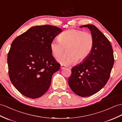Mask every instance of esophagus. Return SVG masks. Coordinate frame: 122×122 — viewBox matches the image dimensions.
I'll list each match as a JSON object with an SVG mask.
<instances>
[{"mask_svg": "<svg viewBox=\"0 0 122 122\" xmlns=\"http://www.w3.org/2000/svg\"><path fill=\"white\" fill-rule=\"evenodd\" d=\"M65 68H66V67H65V66H64V65H61V69H65Z\"/></svg>", "mask_w": 122, "mask_h": 122, "instance_id": "1", "label": "esophagus"}]
</instances>
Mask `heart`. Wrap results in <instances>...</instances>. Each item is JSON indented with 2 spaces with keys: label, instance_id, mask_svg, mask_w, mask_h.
<instances>
[{
  "label": "heart",
  "instance_id": "obj_1",
  "mask_svg": "<svg viewBox=\"0 0 122 122\" xmlns=\"http://www.w3.org/2000/svg\"><path fill=\"white\" fill-rule=\"evenodd\" d=\"M58 40H53L50 47L55 58L60 57L66 49L67 52L58 59L64 65L84 61L90 55L94 46L93 35L80 29L65 31L59 35Z\"/></svg>",
  "mask_w": 122,
  "mask_h": 122
}]
</instances>
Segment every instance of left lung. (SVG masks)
I'll list each match as a JSON object with an SVG mask.
<instances>
[{
  "label": "left lung",
  "mask_w": 122,
  "mask_h": 122,
  "mask_svg": "<svg viewBox=\"0 0 122 122\" xmlns=\"http://www.w3.org/2000/svg\"><path fill=\"white\" fill-rule=\"evenodd\" d=\"M83 27L90 29L94 46L88 57L71 69L68 84L76 94L88 97L105 86L110 76L114 59L111 43L105 36L94 25L80 27Z\"/></svg>",
  "instance_id": "left-lung-1"
}]
</instances>
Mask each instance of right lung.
I'll return each mask as SVG.
<instances>
[{
    "instance_id": "1",
    "label": "right lung",
    "mask_w": 122,
    "mask_h": 122,
    "mask_svg": "<svg viewBox=\"0 0 122 122\" xmlns=\"http://www.w3.org/2000/svg\"><path fill=\"white\" fill-rule=\"evenodd\" d=\"M61 31L55 26H36L13 41L8 54L9 76L23 95L35 99L48 90L61 65L52 55L50 44Z\"/></svg>"
}]
</instances>
